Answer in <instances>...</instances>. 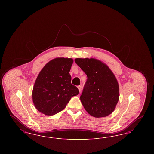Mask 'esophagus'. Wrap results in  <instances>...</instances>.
<instances>
[{
  "mask_svg": "<svg viewBox=\"0 0 154 154\" xmlns=\"http://www.w3.org/2000/svg\"><path fill=\"white\" fill-rule=\"evenodd\" d=\"M77 88H78V89H79V90L80 92H81V90H82V87H81V85H79V86H77Z\"/></svg>",
  "mask_w": 154,
  "mask_h": 154,
  "instance_id": "obj_1",
  "label": "esophagus"
}]
</instances>
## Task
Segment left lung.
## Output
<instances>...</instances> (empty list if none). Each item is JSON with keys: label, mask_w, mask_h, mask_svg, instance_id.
Returning <instances> with one entry per match:
<instances>
[{"label": "left lung", "mask_w": 154, "mask_h": 154, "mask_svg": "<svg viewBox=\"0 0 154 154\" xmlns=\"http://www.w3.org/2000/svg\"><path fill=\"white\" fill-rule=\"evenodd\" d=\"M74 61L88 77L80 97L84 109L94 117L108 116L115 110L119 97L114 74L96 59L76 58Z\"/></svg>", "instance_id": "left-lung-1"}]
</instances>
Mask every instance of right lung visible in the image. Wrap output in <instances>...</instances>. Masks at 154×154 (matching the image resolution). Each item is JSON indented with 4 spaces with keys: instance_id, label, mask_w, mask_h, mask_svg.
Wrapping results in <instances>:
<instances>
[{
    "instance_id": "add662e5",
    "label": "right lung",
    "mask_w": 154,
    "mask_h": 154,
    "mask_svg": "<svg viewBox=\"0 0 154 154\" xmlns=\"http://www.w3.org/2000/svg\"><path fill=\"white\" fill-rule=\"evenodd\" d=\"M73 60L57 58L48 62L42 69L35 82L33 102L37 110L47 116L62 111L72 97L79 93L71 84L69 72Z\"/></svg>"
}]
</instances>
